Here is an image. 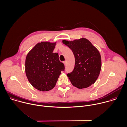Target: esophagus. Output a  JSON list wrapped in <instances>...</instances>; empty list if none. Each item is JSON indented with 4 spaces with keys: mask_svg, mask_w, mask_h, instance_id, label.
Listing matches in <instances>:
<instances>
[{
    "mask_svg": "<svg viewBox=\"0 0 127 127\" xmlns=\"http://www.w3.org/2000/svg\"><path fill=\"white\" fill-rule=\"evenodd\" d=\"M63 63L64 64V65H66V61H64V62H63Z\"/></svg>",
    "mask_w": 127,
    "mask_h": 127,
    "instance_id": "34e87169",
    "label": "esophagus"
}]
</instances>
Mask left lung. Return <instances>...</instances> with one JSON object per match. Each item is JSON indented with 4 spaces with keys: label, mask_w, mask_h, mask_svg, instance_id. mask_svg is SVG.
<instances>
[{
    "label": "left lung",
    "mask_w": 127,
    "mask_h": 127,
    "mask_svg": "<svg viewBox=\"0 0 127 127\" xmlns=\"http://www.w3.org/2000/svg\"><path fill=\"white\" fill-rule=\"evenodd\" d=\"M72 51L75 57L73 71L67 74L71 84L78 89L93 84L97 79L101 67L99 52L86 38L72 41L63 40Z\"/></svg>",
    "instance_id": "1"
}]
</instances>
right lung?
<instances>
[{
    "instance_id": "right-lung-1",
    "label": "right lung",
    "mask_w": 127,
    "mask_h": 127,
    "mask_svg": "<svg viewBox=\"0 0 127 127\" xmlns=\"http://www.w3.org/2000/svg\"><path fill=\"white\" fill-rule=\"evenodd\" d=\"M56 42L37 43L28 54L26 74L29 81L41 91L52 90L55 86L64 65L59 60L58 53H53Z\"/></svg>"
}]
</instances>
